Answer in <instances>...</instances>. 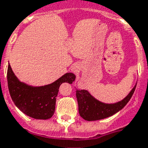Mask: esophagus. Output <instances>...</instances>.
I'll list each match as a JSON object with an SVG mask.
<instances>
[{"label": "esophagus", "instance_id": "1", "mask_svg": "<svg viewBox=\"0 0 148 148\" xmlns=\"http://www.w3.org/2000/svg\"><path fill=\"white\" fill-rule=\"evenodd\" d=\"M72 70H73V71H74V72H75V73H77V70H78V66H73V69H72Z\"/></svg>", "mask_w": 148, "mask_h": 148}]
</instances>
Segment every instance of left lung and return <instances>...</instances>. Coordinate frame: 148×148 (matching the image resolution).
I'll use <instances>...</instances> for the list:
<instances>
[{"label": "left lung", "mask_w": 148, "mask_h": 148, "mask_svg": "<svg viewBox=\"0 0 148 148\" xmlns=\"http://www.w3.org/2000/svg\"><path fill=\"white\" fill-rule=\"evenodd\" d=\"M136 86V85L124 99L110 104L96 99L87 90H76L80 116L86 121H96L112 116L128 103L134 93Z\"/></svg>", "instance_id": "8db88e82"}]
</instances>
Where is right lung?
<instances>
[{"instance_id":"right-lung-1","label":"right lung","mask_w":148,"mask_h":148,"mask_svg":"<svg viewBox=\"0 0 148 148\" xmlns=\"http://www.w3.org/2000/svg\"><path fill=\"white\" fill-rule=\"evenodd\" d=\"M7 79L10 96L16 107L33 119L45 120L54 114L60 85L63 82L73 83L75 75L66 73L52 84L33 87L19 82L9 65Z\"/></svg>"}]
</instances>
